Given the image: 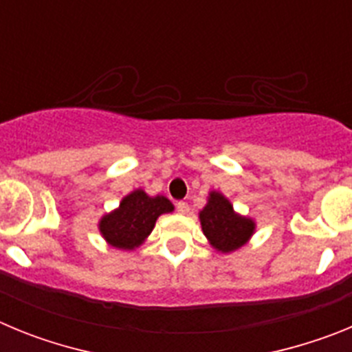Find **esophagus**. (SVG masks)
<instances>
[{
	"label": "esophagus",
	"instance_id": "esophagus-1",
	"mask_svg": "<svg viewBox=\"0 0 352 352\" xmlns=\"http://www.w3.org/2000/svg\"><path fill=\"white\" fill-rule=\"evenodd\" d=\"M176 210H178V213H182V214H186V213H188V210H190V208H188V204H186V203H183V201H182V203H178V204H176Z\"/></svg>",
	"mask_w": 352,
	"mask_h": 352
}]
</instances>
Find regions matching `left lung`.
<instances>
[{"label":"left lung","instance_id":"1","mask_svg":"<svg viewBox=\"0 0 352 352\" xmlns=\"http://www.w3.org/2000/svg\"><path fill=\"white\" fill-rule=\"evenodd\" d=\"M199 220L211 247L222 254L247 245L256 232V222L234 211L231 201L217 190L210 192L206 206L199 211Z\"/></svg>","mask_w":352,"mask_h":352}]
</instances>
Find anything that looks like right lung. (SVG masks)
I'll return each mask as SVG.
<instances>
[{"instance_id": "add662e5", "label": "right lung", "mask_w": 352, "mask_h": 352, "mask_svg": "<svg viewBox=\"0 0 352 352\" xmlns=\"http://www.w3.org/2000/svg\"><path fill=\"white\" fill-rule=\"evenodd\" d=\"M174 211L173 203L164 195L146 194L142 188L121 199L120 206L98 220V231L111 247L135 250L153 231L157 219Z\"/></svg>"}]
</instances>
